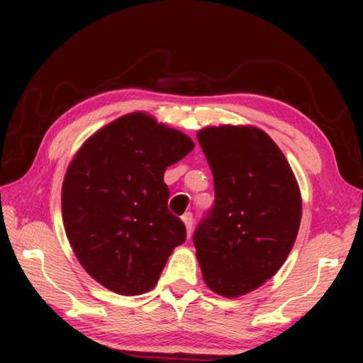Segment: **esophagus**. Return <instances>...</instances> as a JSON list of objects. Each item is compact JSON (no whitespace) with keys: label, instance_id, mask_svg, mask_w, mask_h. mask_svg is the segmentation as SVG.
<instances>
[{"label":"esophagus","instance_id":"esophagus-1","mask_svg":"<svg viewBox=\"0 0 363 363\" xmlns=\"http://www.w3.org/2000/svg\"><path fill=\"white\" fill-rule=\"evenodd\" d=\"M182 223H184V225H186V229H187V235L190 237V233H192V224H194L192 213L182 214Z\"/></svg>","mask_w":363,"mask_h":363}]
</instances>
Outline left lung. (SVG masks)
<instances>
[{
    "mask_svg": "<svg viewBox=\"0 0 363 363\" xmlns=\"http://www.w3.org/2000/svg\"><path fill=\"white\" fill-rule=\"evenodd\" d=\"M214 177V205L194 233L210 290L237 298L259 288L290 255L301 211L298 182L277 144L253 126L199 131Z\"/></svg>",
    "mask_w": 363,
    "mask_h": 363,
    "instance_id": "1",
    "label": "left lung"
}]
</instances>
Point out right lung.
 <instances>
[{
	"label": "right lung",
	"instance_id": "right-lung-1",
	"mask_svg": "<svg viewBox=\"0 0 363 363\" xmlns=\"http://www.w3.org/2000/svg\"><path fill=\"white\" fill-rule=\"evenodd\" d=\"M192 149L186 134L138 112L104 126L72 160L62 184L65 233L86 272L110 291L152 290L186 240L163 174Z\"/></svg>",
	"mask_w": 363,
	"mask_h": 363
}]
</instances>
